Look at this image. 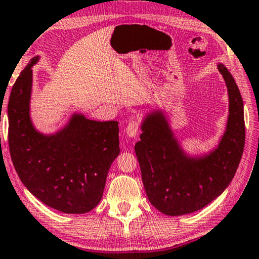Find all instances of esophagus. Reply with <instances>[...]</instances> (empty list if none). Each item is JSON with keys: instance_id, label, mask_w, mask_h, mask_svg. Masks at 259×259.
<instances>
[{"instance_id": "1", "label": "esophagus", "mask_w": 259, "mask_h": 259, "mask_svg": "<svg viewBox=\"0 0 259 259\" xmlns=\"http://www.w3.org/2000/svg\"><path fill=\"white\" fill-rule=\"evenodd\" d=\"M139 128H141V123H139L138 120H130L128 125L125 128V133L129 137L135 138L139 134Z\"/></svg>"}]
</instances>
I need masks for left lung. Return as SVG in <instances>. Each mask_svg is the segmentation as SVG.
Wrapping results in <instances>:
<instances>
[{
	"instance_id": "8db88e82",
	"label": "left lung",
	"mask_w": 259,
	"mask_h": 259,
	"mask_svg": "<svg viewBox=\"0 0 259 259\" xmlns=\"http://www.w3.org/2000/svg\"><path fill=\"white\" fill-rule=\"evenodd\" d=\"M218 69L228 90L229 115L215 150L203 157H188L161 110L147 115L142 124L135 152L147 198L163 214L202 210L223 194L239 167L245 141L243 100L227 68L219 63Z\"/></svg>"
}]
</instances>
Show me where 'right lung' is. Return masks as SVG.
Segmentation results:
<instances>
[{
  "mask_svg": "<svg viewBox=\"0 0 259 259\" xmlns=\"http://www.w3.org/2000/svg\"><path fill=\"white\" fill-rule=\"evenodd\" d=\"M33 57L12 86L9 150L12 163L27 190L47 206L80 214L102 198L110 165L120 153L118 123L99 122L73 114L54 135H42L30 118Z\"/></svg>",
  "mask_w": 259,
  "mask_h": 259,
  "instance_id": "1",
  "label": "right lung"
}]
</instances>
